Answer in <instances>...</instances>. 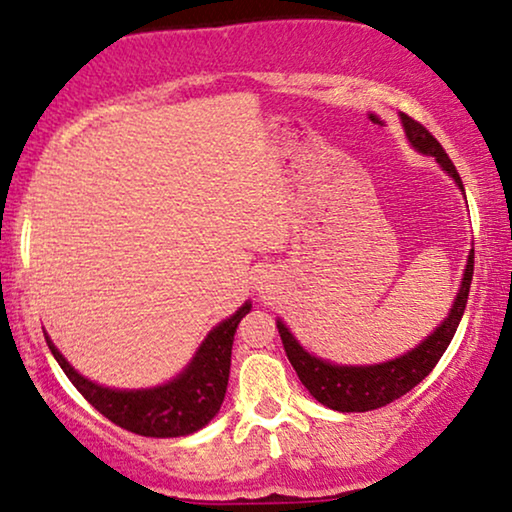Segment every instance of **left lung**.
<instances>
[{"label":"left lung","mask_w":512,"mask_h":512,"mask_svg":"<svg viewBox=\"0 0 512 512\" xmlns=\"http://www.w3.org/2000/svg\"><path fill=\"white\" fill-rule=\"evenodd\" d=\"M403 126L407 138L421 154L435 156V161L454 177V182L463 189V182L459 173H456L452 159H449L445 149L431 133L426 131L419 121L403 114ZM473 255L470 250L466 274L461 278V290L456 295V302L445 318V323L435 327L431 337H426L417 349H412L405 356L388 360L381 365L370 367H346V365H332L327 360H320L311 353H306L302 346L297 344V339L290 335V330L278 320V335L283 339V349L288 353V360L295 367L297 377L302 384L309 388V393L318 400L320 405L330 407L337 412H370L377 407H384L393 400L403 398L405 393H410L419 381H424L442 353L447 351L449 342H452L456 327L461 323L463 309H466L470 281H473Z\"/></svg>","instance_id":"obj_1"}]
</instances>
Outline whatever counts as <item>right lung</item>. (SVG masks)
Wrapping results in <instances>:
<instances>
[{
    "mask_svg": "<svg viewBox=\"0 0 512 512\" xmlns=\"http://www.w3.org/2000/svg\"><path fill=\"white\" fill-rule=\"evenodd\" d=\"M248 311L250 304H243L234 316L222 320L206 337L196 358L180 377L168 381L166 386L147 388V391H114V388L93 384L74 372V367L60 356L49 337H46V344L67 379L102 417L145 438H180V435L199 431L220 412L229 384L234 332Z\"/></svg>",
    "mask_w": 512,
    "mask_h": 512,
    "instance_id": "obj_1",
    "label": "right lung"
}]
</instances>
